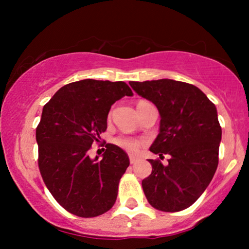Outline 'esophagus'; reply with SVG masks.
<instances>
[{
    "label": "esophagus",
    "instance_id": "esophagus-1",
    "mask_svg": "<svg viewBox=\"0 0 249 249\" xmlns=\"http://www.w3.org/2000/svg\"><path fill=\"white\" fill-rule=\"evenodd\" d=\"M137 161H138V158H137V157L130 156V162H131V164H136Z\"/></svg>",
    "mask_w": 249,
    "mask_h": 249
}]
</instances>
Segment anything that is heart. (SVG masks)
Listing matches in <instances>:
<instances>
[{
	"label": "heart",
	"mask_w": 249,
	"mask_h": 249,
	"mask_svg": "<svg viewBox=\"0 0 249 249\" xmlns=\"http://www.w3.org/2000/svg\"><path fill=\"white\" fill-rule=\"evenodd\" d=\"M113 142H115L117 146L123 148V150L134 154V153H138V151L141 150L142 142H144L141 141V139L133 138V137H130V136H119L117 137V138H115Z\"/></svg>",
	"instance_id": "heart-1"
}]
</instances>
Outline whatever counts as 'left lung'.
<instances>
[{"label": "left lung", "mask_w": 249, "mask_h": 249, "mask_svg": "<svg viewBox=\"0 0 249 249\" xmlns=\"http://www.w3.org/2000/svg\"><path fill=\"white\" fill-rule=\"evenodd\" d=\"M160 115L159 133L151 152L168 154L167 165L150 159L152 172L142 181L150 205L162 212L190 207L204 193L219 162L221 127L215 105L188 83L173 79L131 82Z\"/></svg>", "instance_id": "1"}]
</instances>
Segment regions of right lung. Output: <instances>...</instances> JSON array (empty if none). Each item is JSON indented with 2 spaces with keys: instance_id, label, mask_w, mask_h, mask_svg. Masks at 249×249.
Wrapping results in <instances>:
<instances>
[{
  "instance_id": "obj_1",
  "label": "right lung",
  "mask_w": 249,
  "mask_h": 249,
  "mask_svg": "<svg viewBox=\"0 0 249 249\" xmlns=\"http://www.w3.org/2000/svg\"><path fill=\"white\" fill-rule=\"evenodd\" d=\"M124 96H133L125 82L89 78L62 87L43 107L36 128L39 171L57 202L77 216L101 215L116 202L127 154L113 144L105 145L102 159H91L88 151Z\"/></svg>"
}]
</instances>
